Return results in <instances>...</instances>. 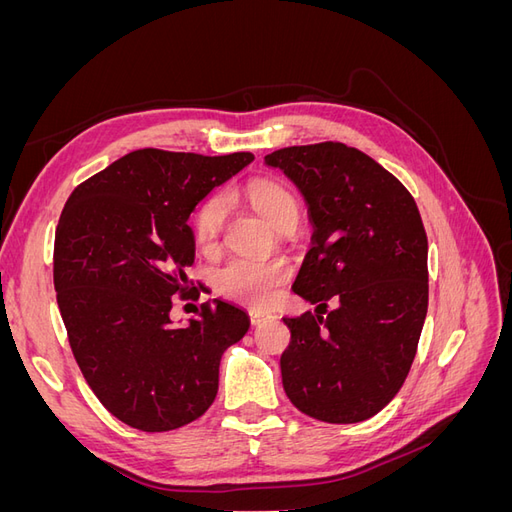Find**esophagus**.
<instances>
[{
  "mask_svg": "<svg viewBox=\"0 0 512 512\" xmlns=\"http://www.w3.org/2000/svg\"><path fill=\"white\" fill-rule=\"evenodd\" d=\"M267 318H271V314L260 312V309H250V320H252V324H260V322H265Z\"/></svg>",
  "mask_w": 512,
  "mask_h": 512,
  "instance_id": "obj_1",
  "label": "esophagus"
}]
</instances>
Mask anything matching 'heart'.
I'll list each match as a JSON object with an SVG mask.
<instances>
[{
  "mask_svg": "<svg viewBox=\"0 0 512 512\" xmlns=\"http://www.w3.org/2000/svg\"><path fill=\"white\" fill-rule=\"evenodd\" d=\"M243 196L273 228L282 230L299 220V203L288 188L271 179H254L245 185ZM226 222V200L211 196L198 207L194 218L196 243L203 252H213L220 245ZM290 265L282 258H232L215 277V286L226 299L245 305H271L277 292L288 282Z\"/></svg>",
  "mask_w": 512,
  "mask_h": 512,
  "instance_id": "1",
  "label": "heart"
}]
</instances>
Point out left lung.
<instances>
[{
	"label": "left lung",
	"mask_w": 512,
	"mask_h": 512,
	"mask_svg": "<svg viewBox=\"0 0 512 512\" xmlns=\"http://www.w3.org/2000/svg\"><path fill=\"white\" fill-rule=\"evenodd\" d=\"M265 164L297 185L314 226L292 290L318 307L284 318V391L318 421L361 423L397 395L423 331L429 275L421 213L399 179L344 143L284 147Z\"/></svg>",
	"instance_id": "obj_1"
}]
</instances>
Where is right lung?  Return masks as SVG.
<instances>
[{
	"mask_svg": "<svg viewBox=\"0 0 512 512\" xmlns=\"http://www.w3.org/2000/svg\"><path fill=\"white\" fill-rule=\"evenodd\" d=\"M252 153L198 156L136 149L76 188L55 230L53 280L70 348L100 404L141 431L179 429L218 395L220 359L250 329L241 307L213 299L185 327L190 213Z\"/></svg>",
	"mask_w": 512,
	"mask_h": 512,
	"instance_id": "1",
	"label": "right lung"
}]
</instances>
